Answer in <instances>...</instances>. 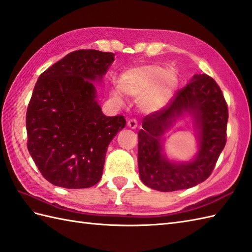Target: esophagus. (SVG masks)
<instances>
[{
    "label": "esophagus",
    "mask_w": 252,
    "mask_h": 252,
    "mask_svg": "<svg viewBox=\"0 0 252 252\" xmlns=\"http://www.w3.org/2000/svg\"><path fill=\"white\" fill-rule=\"evenodd\" d=\"M127 126L130 128H136L137 127V120L136 119L127 120Z\"/></svg>",
    "instance_id": "esophagus-1"
}]
</instances>
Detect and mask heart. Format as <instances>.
<instances>
[{
    "instance_id": "1",
    "label": "heart",
    "mask_w": 252,
    "mask_h": 252,
    "mask_svg": "<svg viewBox=\"0 0 252 252\" xmlns=\"http://www.w3.org/2000/svg\"><path fill=\"white\" fill-rule=\"evenodd\" d=\"M177 86V76L159 64H142L127 68L120 76V90L131 97H139L138 106L145 113H155L164 107ZM116 103L124 102L118 90L112 92Z\"/></svg>"
}]
</instances>
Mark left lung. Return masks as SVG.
Here are the masks:
<instances>
[{"instance_id":"1","label":"left lung","mask_w":252,"mask_h":252,"mask_svg":"<svg viewBox=\"0 0 252 252\" xmlns=\"http://www.w3.org/2000/svg\"><path fill=\"white\" fill-rule=\"evenodd\" d=\"M195 120L199 153L190 162L169 161L162 154V135L179 116ZM227 105L217 83L208 75H194L166 107L144 117L138 132V171L147 187L162 192L189 189L212 174L226 143Z\"/></svg>"}]
</instances>
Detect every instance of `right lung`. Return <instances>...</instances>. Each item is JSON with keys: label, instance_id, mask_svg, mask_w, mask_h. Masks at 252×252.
I'll list each match as a JSON object with an SVG mask.
<instances>
[{"label": "right lung", "instance_id": "obj_1", "mask_svg": "<svg viewBox=\"0 0 252 252\" xmlns=\"http://www.w3.org/2000/svg\"><path fill=\"white\" fill-rule=\"evenodd\" d=\"M115 55L76 50L40 74L29 103L28 150L44 178L67 189L96 185L109 143L126 126L107 117L92 81L102 80Z\"/></svg>", "mask_w": 252, "mask_h": 252}]
</instances>
